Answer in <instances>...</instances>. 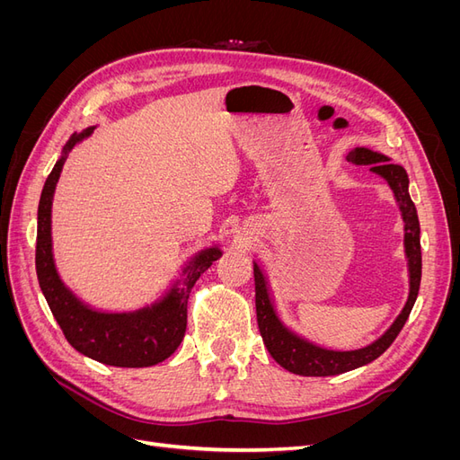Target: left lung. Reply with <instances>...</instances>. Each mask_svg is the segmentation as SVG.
<instances>
[{"label": "left lung", "instance_id": "obj_1", "mask_svg": "<svg viewBox=\"0 0 460 460\" xmlns=\"http://www.w3.org/2000/svg\"><path fill=\"white\" fill-rule=\"evenodd\" d=\"M347 159L357 164H368L370 172L378 174L389 190L394 191V198L402 218V230H405V257L409 269V297L405 307L397 314L394 324L389 326L378 340L358 347V349H330L301 333L294 332L284 324V320L278 314L274 297L270 294V284L267 274L262 272L259 262L253 261V276H255V307H257V324L261 338L267 345L270 357L282 368L299 374V376H338L343 372L365 367L378 358L389 345L394 343L401 328L405 326L407 318L412 311V305L419 297L420 276H422V253H420V222L416 215V207L409 196V176L401 164L392 163L384 153L372 151L368 147H355Z\"/></svg>", "mask_w": 460, "mask_h": 460}]
</instances>
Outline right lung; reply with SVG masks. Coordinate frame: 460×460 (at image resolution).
Listing matches in <instances>:
<instances>
[{"label": "right lung", "mask_w": 460, "mask_h": 460, "mask_svg": "<svg viewBox=\"0 0 460 460\" xmlns=\"http://www.w3.org/2000/svg\"><path fill=\"white\" fill-rule=\"evenodd\" d=\"M95 127L73 134L48 176L38 205L36 274L49 309L66 341L97 363L120 368H144L163 363L182 343L188 324V297L199 276L220 259V245L205 247L182 267L180 278L163 297L136 311H100L65 286L55 267L51 242V205L63 164L71 149L86 140Z\"/></svg>", "instance_id": "1"}]
</instances>
